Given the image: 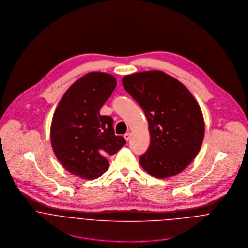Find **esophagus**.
I'll return each instance as SVG.
<instances>
[{
	"label": "esophagus",
	"instance_id": "1",
	"mask_svg": "<svg viewBox=\"0 0 248 248\" xmlns=\"http://www.w3.org/2000/svg\"><path fill=\"white\" fill-rule=\"evenodd\" d=\"M124 138H125V140L128 141V140H130V139H131V134L130 133H126L125 135H124Z\"/></svg>",
	"mask_w": 248,
	"mask_h": 248
}]
</instances>
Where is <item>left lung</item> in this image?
I'll return each mask as SVG.
<instances>
[{"label": "left lung", "mask_w": 248, "mask_h": 248, "mask_svg": "<svg viewBox=\"0 0 248 248\" xmlns=\"http://www.w3.org/2000/svg\"><path fill=\"white\" fill-rule=\"evenodd\" d=\"M122 84L149 124L151 143L140 157L143 169L158 178L179 174L203 141L204 120L197 100L183 84L161 71L126 75Z\"/></svg>", "instance_id": "obj_1"}]
</instances>
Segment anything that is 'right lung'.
<instances>
[{
	"label": "right lung",
	"mask_w": 248,
	"mask_h": 248,
	"mask_svg": "<svg viewBox=\"0 0 248 248\" xmlns=\"http://www.w3.org/2000/svg\"><path fill=\"white\" fill-rule=\"evenodd\" d=\"M116 87V79L105 72H89L74 82L56 108L50 141L53 152L72 175L94 179L108 168V157L126 144L115 136L110 116L99 110Z\"/></svg>",
	"instance_id": "right-lung-1"
}]
</instances>
